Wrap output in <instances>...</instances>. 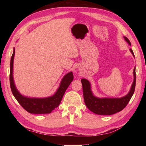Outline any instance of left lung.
<instances>
[{
  "label": "left lung",
  "mask_w": 146,
  "mask_h": 146,
  "mask_svg": "<svg viewBox=\"0 0 146 146\" xmlns=\"http://www.w3.org/2000/svg\"><path fill=\"white\" fill-rule=\"evenodd\" d=\"M123 38L125 41L131 46V43L129 39L125 36H123ZM129 50L134 57V54L132 49H130ZM133 75L134 81L130 91L126 95L120 98H99L95 97L92 91L90 82L88 80L82 78L81 82L83 86V98L86 106L92 112L98 115H112L122 110L127 106L134 93L136 82L135 68H134L133 71Z\"/></svg>",
  "instance_id": "1"
}]
</instances>
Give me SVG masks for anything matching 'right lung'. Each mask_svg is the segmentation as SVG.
Listing matches in <instances>:
<instances>
[{
	"mask_svg": "<svg viewBox=\"0 0 146 146\" xmlns=\"http://www.w3.org/2000/svg\"><path fill=\"white\" fill-rule=\"evenodd\" d=\"M15 48L11 56L10 63V85L14 97L24 109L31 113H50L59 106L66 89L73 80L72 71L66 74L62 78L56 92L50 97L45 98H32L24 96L18 91L15 86L13 77V64Z\"/></svg>",
	"mask_w": 146,
	"mask_h": 146,
	"instance_id": "right-lung-1",
	"label": "right lung"
}]
</instances>
